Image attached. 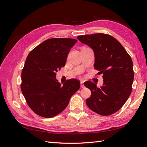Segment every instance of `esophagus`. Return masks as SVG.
<instances>
[{
  "label": "esophagus",
  "instance_id": "34e87169",
  "mask_svg": "<svg viewBox=\"0 0 147 147\" xmlns=\"http://www.w3.org/2000/svg\"><path fill=\"white\" fill-rule=\"evenodd\" d=\"M83 83H84V82L83 81H81V82H80V83H81V87L82 88H84V84H83Z\"/></svg>",
  "mask_w": 147,
  "mask_h": 147
}]
</instances>
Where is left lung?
<instances>
[{"label":"left lung","instance_id":"obj_1","mask_svg":"<svg viewBox=\"0 0 147 147\" xmlns=\"http://www.w3.org/2000/svg\"><path fill=\"white\" fill-rule=\"evenodd\" d=\"M79 41L94 51V68L103 74L100 88L92 82L84 83L90 89L91 96L86 100L93 112L104 116L112 115L125 104L132 91L134 74L131 56L116 38L104 34L80 35Z\"/></svg>","mask_w":147,"mask_h":147}]
</instances>
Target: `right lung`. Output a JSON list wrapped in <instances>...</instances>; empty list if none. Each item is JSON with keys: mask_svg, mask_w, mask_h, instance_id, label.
Here are the masks:
<instances>
[{"mask_svg": "<svg viewBox=\"0 0 147 147\" xmlns=\"http://www.w3.org/2000/svg\"><path fill=\"white\" fill-rule=\"evenodd\" d=\"M77 42L69 38H53L31 51L21 74V91L34 112L45 118L56 116L67 107L70 97L80 87L76 79L61 85L56 72L65 66L70 50Z\"/></svg>", "mask_w": 147, "mask_h": 147, "instance_id": "obj_1", "label": "right lung"}]
</instances>
